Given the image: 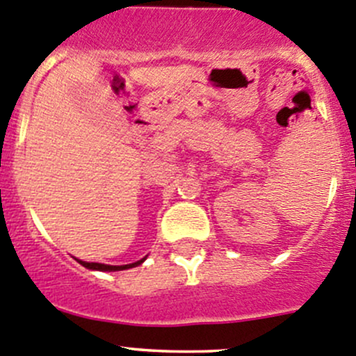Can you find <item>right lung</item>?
Masks as SVG:
<instances>
[{
    "instance_id": "right-lung-1",
    "label": "right lung",
    "mask_w": 356,
    "mask_h": 356,
    "mask_svg": "<svg viewBox=\"0 0 356 356\" xmlns=\"http://www.w3.org/2000/svg\"><path fill=\"white\" fill-rule=\"evenodd\" d=\"M79 260V259H76ZM145 257L142 260H137L134 264H127V266H108V264H99V262H83V260H79L83 267L87 269H92V270H108V273H113V270H124V269H131V267H137L144 262Z\"/></svg>"
}]
</instances>
